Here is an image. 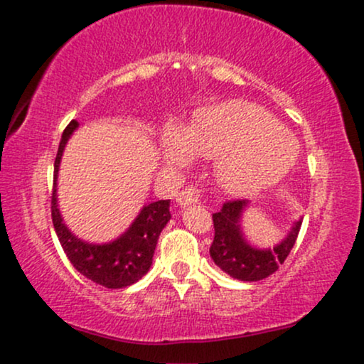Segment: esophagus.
<instances>
[{
    "label": "esophagus",
    "mask_w": 364,
    "mask_h": 364,
    "mask_svg": "<svg viewBox=\"0 0 364 364\" xmlns=\"http://www.w3.org/2000/svg\"><path fill=\"white\" fill-rule=\"evenodd\" d=\"M200 200V192L196 187H186L181 194L177 196V203L181 208L191 206V204H198Z\"/></svg>",
    "instance_id": "34e87169"
}]
</instances>
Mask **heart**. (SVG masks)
<instances>
[{
	"instance_id": "b5f03b06",
	"label": "heart",
	"mask_w": 364,
	"mask_h": 364,
	"mask_svg": "<svg viewBox=\"0 0 364 364\" xmlns=\"http://www.w3.org/2000/svg\"><path fill=\"white\" fill-rule=\"evenodd\" d=\"M298 141L262 107L230 100L196 112L186 131L168 126L161 136V160L175 168L192 155L216 160L221 186L245 196L272 187L293 168Z\"/></svg>"
}]
</instances>
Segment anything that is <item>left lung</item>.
Instances as JSON below:
<instances>
[{
	"instance_id": "8db88e82",
	"label": "left lung",
	"mask_w": 364,
	"mask_h": 364,
	"mask_svg": "<svg viewBox=\"0 0 364 364\" xmlns=\"http://www.w3.org/2000/svg\"><path fill=\"white\" fill-rule=\"evenodd\" d=\"M247 206L249 200H230L220 213L213 215L215 240L209 254L216 266L235 279L260 281L276 272L289 255L300 233L301 218L272 249H257L245 240L242 232V216Z\"/></svg>"
}]
</instances>
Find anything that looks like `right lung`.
Segmentation results:
<instances>
[{
    "instance_id": "obj_1",
    "label": "right lung",
    "mask_w": 364,
    "mask_h": 364,
    "mask_svg": "<svg viewBox=\"0 0 364 364\" xmlns=\"http://www.w3.org/2000/svg\"><path fill=\"white\" fill-rule=\"evenodd\" d=\"M78 121H71L68 124L61 136V143H59L54 161V191L53 200H50V211H53L55 235L61 242L64 254L68 255L73 267L80 274L92 279L93 283L105 286V288H126V286L139 281L151 267L158 237L172 218L170 215V199L156 200V203L143 206L139 215L129 225V228L112 242L90 243L76 237L64 223L61 211H59L58 172L68 139L71 138L73 132L78 129Z\"/></svg>"
}]
</instances>
